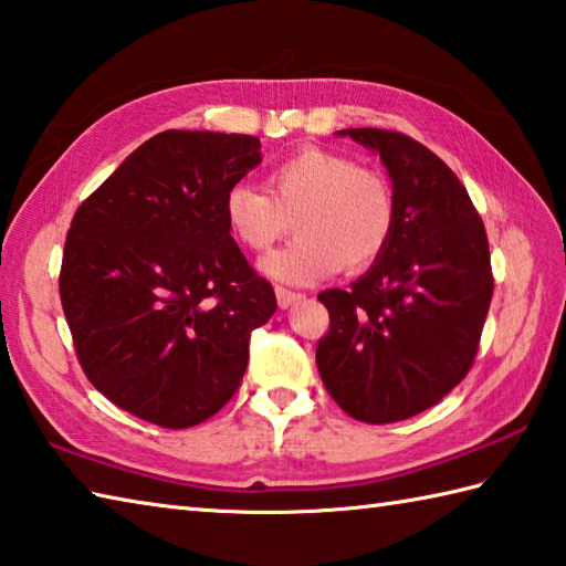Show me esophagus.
<instances>
[{
  "label": "esophagus",
  "mask_w": 566,
  "mask_h": 566,
  "mask_svg": "<svg viewBox=\"0 0 566 566\" xmlns=\"http://www.w3.org/2000/svg\"><path fill=\"white\" fill-rule=\"evenodd\" d=\"M274 292H276V302H280V306H282V308L292 306V304H296V302H302V298H304V294H302V292L284 290V286H276Z\"/></svg>",
  "instance_id": "1"
}]
</instances>
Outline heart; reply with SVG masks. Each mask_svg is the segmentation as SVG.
<instances>
[{
  "instance_id": "b5f03b06",
  "label": "heart",
  "mask_w": 566,
  "mask_h": 566,
  "mask_svg": "<svg viewBox=\"0 0 566 566\" xmlns=\"http://www.w3.org/2000/svg\"><path fill=\"white\" fill-rule=\"evenodd\" d=\"M395 216L392 186L378 169L318 147L276 164L268 191L240 181L223 196L226 226L248 250L272 248L294 223L296 240L262 260V272L286 284L368 268L390 242Z\"/></svg>"
}]
</instances>
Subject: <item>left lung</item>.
<instances>
[{"instance_id":"8db88e82","label":"left lung","mask_w":566,"mask_h":566,"mask_svg":"<svg viewBox=\"0 0 566 566\" xmlns=\"http://www.w3.org/2000/svg\"><path fill=\"white\" fill-rule=\"evenodd\" d=\"M380 154L395 193L385 252L348 290H328L316 365L343 412L392 424L467 378L493 298L489 235L467 188L424 144L392 129H343Z\"/></svg>"}]
</instances>
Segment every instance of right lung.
Wrapping results in <instances>:
<instances>
[{"label": "right lung", "instance_id": "obj_1", "mask_svg": "<svg viewBox=\"0 0 566 566\" xmlns=\"http://www.w3.org/2000/svg\"><path fill=\"white\" fill-rule=\"evenodd\" d=\"M260 139L166 129L77 206L61 304L75 356L109 402L188 429L242 382L250 336L276 312L223 218V196L262 161Z\"/></svg>", "mask_w": 566, "mask_h": 566}]
</instances>
